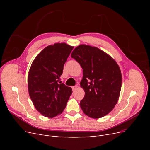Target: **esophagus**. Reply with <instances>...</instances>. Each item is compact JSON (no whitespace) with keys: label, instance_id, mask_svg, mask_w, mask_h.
<instances>
[{"label":"esophagus","instance_id":"34e87169","mask_svg":"<svg viewBox=\"0 0 150 150\" xmlns=\"http://www.w3.org/2000/svg\"><path fill=\"white\" fill-rule=\"evenodd\" d=\"M78 86H72V91H75L76 90L78 89Z\"/></svg>","mask_w":150,"mask_h":150}]
</instances>
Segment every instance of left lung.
<instances>
[{
    "mask_svg": "<svg viewBox=\"0 0 150 150\" xmlns=\"http://www.w3.org/2000/svg\"><path fill=\"white\" fill-rule=\"evenodd\" d=\"M83 69L80 83L85 95L80 106L86 115L98 119L107 115L118 101L122 83L120 68L109 54L96 47L81 44L71 55Z\"/></svg>",
    "mask_w": 150,
    "mask_h": 150,
    "instance_id": "left-lung-1",
    "label": "left lung"
}]
</instances>
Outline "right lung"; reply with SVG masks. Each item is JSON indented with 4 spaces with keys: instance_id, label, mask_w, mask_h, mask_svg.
Here are the masks:
<instances>
[{
    "instance_id": "add662e5",
    "label": "right lung",
    "mask_w": 150,
    "mask_h": 150,
    "mask_svg": "<svg viewBox=\"0 0 150 150\" xmlns=\"http://www.w3.org/2000/svg\"><path fill=\"white\" fill-rule=\"evenodd\" d=\"M73 47L64 42L49 45L38 54L30 66L29 94L36 110L44 116L51 118L61 115L72 94L71 88L59 81Z\"/></svg>"
}]
</instances>
